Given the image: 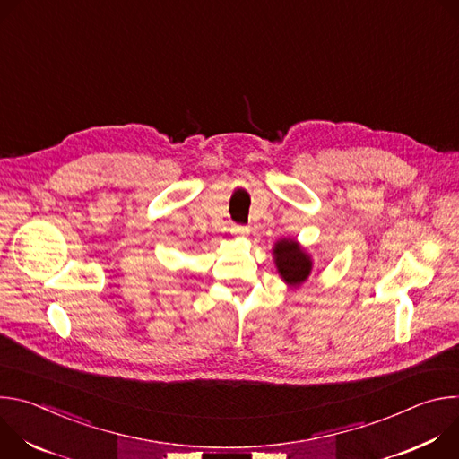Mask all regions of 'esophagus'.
<instances>
[{"label": "esophagus", "instance_id": "34e87169", "mask_svg": "<svg viewBox=\"0 0 459 459\" xmlns=\"http://www.w3.org/2000/svg\"><path fill=\"white\" fill-rule=\"evenodd\" d=\"M232 232L245 236V234H248V227L247 225H232Z\"/></svg>", "mask_w": 459, "mask_h": 459}]
</instances>
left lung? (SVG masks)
Here are the masks:
<instances>
[{
  "label": "left lung",
  "instance_id": "left-lung-1",
  "mask_svg": "<svg viewBox=\"0 0 459 459\" xmlns=\"http://www.w3.org/2000/svg\"><path fill=\"white\" fill-rule=\"evenodd\" d=\"M274 255H276V267L281 278L289 285L296 287L308 278L312 269L310 257L303 252V248L296 241H289V239L280 241L274 248Z\"/></svg>",
  "mask_w": 459,
  "mask_h": 459
}]
</instances>
